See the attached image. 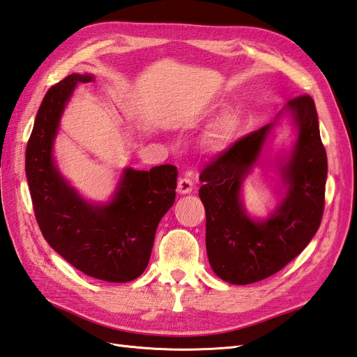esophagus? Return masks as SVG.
I'll return each mask as SVG.
<instances>
[{"label": "esophagus", "mask_w": 357, "mask_h": 357, "mask_svg": "<svg viewBox=\"0 0 357 357\" xmlns=\"http://www.w3.org/2000/svg\"><path fill=\"white\" fill-rule=\"evenodd\" d=\"M193 190V181L188 178H181L178 181V193L181 195H188Z\"/></svg>", "instance_id": "esophagus-1"}]
</instances>
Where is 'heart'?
Here are the masks:
<instances>
[{
  "mask_svg": "<svg viewBox=\"0 0 357 357\" xmlns=\"http://www.w3.org/2000/svg\"><path fill=\"white\" fill-rule=\"evenodd\" d=\"M236 130V121L232 116H225L218 119L213 126L211 139L215 144H223L226 140H229Z\"/></svg>",
  "mask_w": 357,
  "mask_h": 357,
  "instance_id": "obj_1",
  "label": "heart"
}]
</instances>
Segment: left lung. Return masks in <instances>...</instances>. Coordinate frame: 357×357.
<instances>
[{
	"label": "left lung",
	"instance_id": "obj_1",
	"mask_svg": "<svg viewBox=\"0 0 357 357\" xmlns=\"http://www.w3.org/2000/svg\"><path fill=\"white\" fill-rule=\"evenodd\" d=\"M283 112L294 117L298 135L291 158L282 167L287 197L267 220L248 217L240 191L274 123L235 142L199 176L208 259L217 276L234 285L259 282L280 271L312 240L323 218L327 155L315 102L309 95H300L288 100L279 116Z\"/></svg>",
	"mask_w": 357,
	"mask_h": 357
}]
</instances>
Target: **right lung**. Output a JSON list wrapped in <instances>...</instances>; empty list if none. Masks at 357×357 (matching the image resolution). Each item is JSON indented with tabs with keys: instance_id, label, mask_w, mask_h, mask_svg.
<instances>
[{
	"instance_id": "right-lung-1",
	"label": "right lung",
	"mask_w": 357,
	"mask_h": 357,
	"mask_svg": "<svg viewBox=\"0 0 357 357\" xmlns=\"http://www.w3.org/2000/svg\"><path fill=\"white\" fill-rule=\"evenodd\" d=\"M91 79L72 74L47 91L26 143V181L43 238L60 257L87 276L130 282L148 267L157 226L175 202L178 170L125 169L107 205L89 204L68 185L52 160L54 137L75 86Z\"/></svg>"
}]
</instances>
